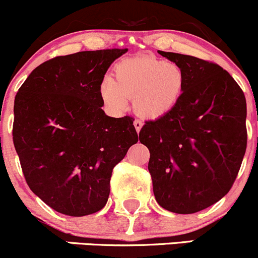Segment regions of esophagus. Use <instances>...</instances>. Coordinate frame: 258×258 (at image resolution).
I'll return each mask as SVG.
<instances>
[{
	"mask_svg": "<svg viewBox=\"0 0 258 258\" xmlns=\"http://www.w3.org/2000/svg\"><path fill=\"white\" fill-rule=\"evenodd\" d=\"M134 126H135V130H137L138 133L140 132L141 128H143V121L139 120V119H135L134 120Z\"/></svg>",
	"mask_w": 258,
	"mask_h": 258,
	"instance_id": "34e87169",
	"label": "esophagus"
}]
</instances>
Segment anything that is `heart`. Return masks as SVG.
Returning a JSON list of instances; mask_svg holds the SVG:
<instances>
[{
  "instance_id": "b5f03b06",
  "label": "heart",
  "mask_w": 258,
  "mask_h": 258,
  "mask_svg": "<svg viewBox=\"0 0 258 258\" xmlns=\"http://www.w3.org/2000/svg\"><path fill=\"white\" fill-rule=\"evenodd\" d=\"M185 90V76L174 62L150 55L120 60L114 68V80L106 77L101 97L113 110H123L133 98L140 117L159 119L178 104Z\"/></svg>"
}]
</instances>
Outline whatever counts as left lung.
<instances>
[{"label": "left lung", "mask_w": 258, "mask_h": 258, "mask_svg": "<svg viewBox=\"0 0 258 258\" xmlns=\"http://www.w3.org/2000/svg\"><path fill=\"white\" fill-rule=\"evenodd\" d=\"M182 69L185 90L165 117L145 121L140 143L150 151L156 202L192 214L220 201L234 184L247 145L246 99L218 63L160 51Z\"/></svg>", "instance_id": "8db88e82"}]
</instances>
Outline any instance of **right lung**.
Returning a JSON list of instances; mask_svg holds the SVG:
<instances>
[{"label": "right lung", "instance_id": "add662e5", "mask_svg": "<svg viewBox=\"0 0 258 258\" xmlns=\"http://www.w3.org/2000/svg\"><path fill=\"white\" fill-rule=\"evenodd\" d=\"M128 49L80 51L35 68L15 98L13 144L27 184L70 217L106 206L112 171L138 143L133 118L108 117L101 84Z\"/></svg>", "mask_w": 258, "mask_h": 258}]
</instances>
